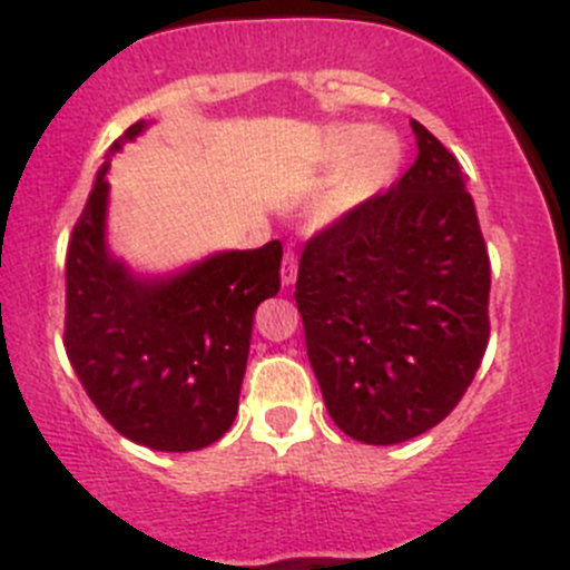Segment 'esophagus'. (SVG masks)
Here are the masks:
<instances>
[{
    "instance_id": "1",
    "label": "esophagus",
    "mask_w": 570,
    "mask_h": 570,
    "mask_svg": "<svg viewBox=\"0 0 570 570\" xmlns=\"http://www.w3.org/2000/svg\"><path fill=\"white\" fill-rule=\"evenodd\" d=\"M296 257H293V252H287L285 261H283V285L291 287L293 283H296Z\"/></svg>"
}]
</instances>
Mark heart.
<instances>
[{
    "instance_id": "b5f03b06",
    "label": "heart",
    "mask_w": 570,
    "mask_h": 570,
    "mask_svg": "<svg viewBox=\"0 0 570 570\" xmlns=\"http://www.w3.org/2000/svg\"><path fill=\"white\" fill-rule=\"evenodd\" d=\"M402 157V144L391 129L371 124H330L318 140L321 168H337L324 196L326 216H343L391 179Z\"/></svg>"
}]
</instances>
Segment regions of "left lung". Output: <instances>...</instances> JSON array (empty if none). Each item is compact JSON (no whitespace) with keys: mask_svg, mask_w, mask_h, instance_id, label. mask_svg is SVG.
<instances>
[{"mask_svg":"<svg viewBox=\"0 0 570 570\" xmlns=\"http://www.w3.org/2000/svg\"><path fill=\"white\" fill-rule=\"evenodd\" d=\"M410 127V171L304 246L293 293L332 421L371 446L441 424L490 335V261L465 174L424 124Z\"/></svg>","mask_w":570,"mask_h":570,"instance_id":"obj_1","label":"left lung"}]
</instances>
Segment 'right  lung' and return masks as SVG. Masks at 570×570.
I'll return each mask as SVG.
<instances>
[{
	"label": "right lung",
	"instance_id": "obj_1",
	"mask_svg": "<svg viewBox=\"0 0 570 570\" xmlns=\"http://www.w3.org/2000/svg\"><path fill=\"white\" fill-rule=\"evenodd\" d=\"M96 171L66 255V354L107 424L155 452H196L238 415L252 324L277 296L283 244L213 252L177 272H135L107 244L110 160Z\"/></svg>",
	"mask_w": 570,
	"mask_h": 570
}]
</instances>
